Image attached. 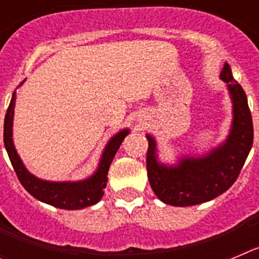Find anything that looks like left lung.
I'll list each match as a JSON object with an SVG mask.
<instances>
[{
    "label": "left lung",
    "mask_w": 259,
    "mask_h": 259,
    "mask_svg": "<svg viewBox=\"0 0 259 259\" xmlns=\"http://www.w3.org/2000/svg\"><path fill=\"white\" fill-rule=\"evenodd\" d=\"M232 102L230 134L223 143L205 154L182 155L167 164L158 158L154 137L146 135V168L150 187L162 202L171 206H193L214 200L227 191L245 163L253 145V122L244 89L224 63L219 75Z\"/></svg>",
    "instance_id": "8db88e82"
}]
</instances>
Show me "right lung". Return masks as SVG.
<instances>
[{
  "mask_svg": "<svg viewBox=\"0 0 259 259\" xmlns=\"http://www.w3.org/2000/svg\"><path fill=\"white\" fill-rule=\"evenodd\" d=\"M24 83V81H23ZM22 83V84H23ZM20 84V85H22ZM17 95L13 93L10 105L6 111L4 124V143L8 152L10 162L17 172L18 179L31 196L36 200L52 205L58 209L80 210L84 207L96 205L104 196V189L107 184V172L110 164L113 162L119 146L123 143L124 137L130 134V130L124 128L116 132L105 146L98 166L92 175L77 182H50L42 180L27 170L23 161L18 154L13 140V120L14 107H15Z\"/></svg>",
  "mask_w": 259,
  "mask_h": 259,
  "instance_id": "obj_1",
  "label": "right lung"
}]
</instances>
